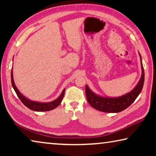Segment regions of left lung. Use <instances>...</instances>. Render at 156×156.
Wrapping results in <instances>:
<instances>
[{"label":"left lung","instance_id":"8db88e82","mask_svg":"<svg viewBox=\"0 0 156 156\" xmlns=\"http://www.w3.org/2000/svg\"><path fill=\"white\" fill-rule=\"evenodd\" d=\"M142 76L136 87L131 91L117 98H108L100 96L94 93L87 85L85 87V93L87 101L92 107L100 112L107 113H118L126 109L135 101L143 87L144 81V72L140 54Z\"/></svg>","mask_w":156,"mask_h":156}]
</instances>
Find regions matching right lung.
Instances as JSON below:
<instances>
[{
    "mask_svg": "<svg viewBox=\"0 0 156 156\" xmlns=\"http://www.w3.org/2000/svg\"><path fill=\"white\" fill-rule=\"evenodd\" d=\"M11 80H12V84L13 88H14V91L16 93L18 97L19 98L20 101L23 102V105H25L26 107L31 110L35 111V112H47V111H50L52 109H54L56 108L58 105L61 103L63 96L65 94V89H63L62 92L60 94V96L57 99L54 100V101L49 102H35L32 101V100H29L27 98H25L23 95L18 91L16 86L15 85L14 78H13V72L12 69L11 72Z\"/></svg>",
    "mask_w": 156,
    "mask_h": 156,
    "instance_id": "1",
    "label": "right lung"
}]
</instances>
